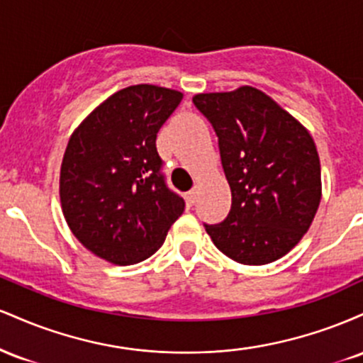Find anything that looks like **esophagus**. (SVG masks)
<instances>
[{"mask_svg":"<svg viewBox=\"0 0 363 363\" xmlns=\"http://www.w3.org/2000/svg\"><path fill=\"white\" fill-rule=\"evenodd\" d=\"M186 203L187 206H193L196 203V189L189 191V193H186Z\"/></svg>","mask_w":363,"mask_h":363,"instance_id":"1","label":"esophagus"}]
</instances>
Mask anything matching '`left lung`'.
I'll use <instances>...</instances> for the list:
<instances>
[{
	"label": "left lung",
	"mask_w": 363,
	"mask_h": 363,
	"mask_svg": "<svg viewBox=\"0 0 363 363\" xmlns=\"http://www.w3.org/2000/svg\"><path fill=\"white\" fill-rule=\"evenodd\" d=\"M196 109L218 136L232 191L227 218L205 228L225 256L268 264L294 249L320 203L315 143L294 116L252 86L198 94Z\"/></svg>",
	"instance_id": "left-lung-1"
}]
</instances>
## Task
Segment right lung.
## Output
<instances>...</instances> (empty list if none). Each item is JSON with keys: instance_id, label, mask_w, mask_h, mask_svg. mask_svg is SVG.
<instances>
[{"instance_id": "right-lung-1", "label": "right lung", "mask_w": 363, "mask_h": 363, "mask_svg": "<svg viewBox=\"0 0 363 363\" xmlns=\"http://www.w3.org/2000/svg\"><path fill=\"white\" fill-rule=\"evenodd\" d=\"M182 101L177 90L133 85L73 131L61 164L62 215L95 256L126 266L155 254L184 199L169 189L157 133Z\"/></svg>"}]
</instances>
